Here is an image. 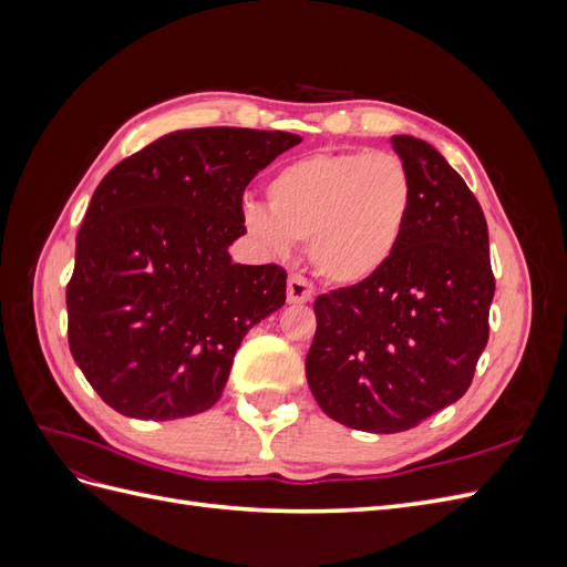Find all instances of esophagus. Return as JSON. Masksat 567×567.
<instances>
[{
  "mask_svg": "<svg viewBox=\"0 0 567 567\" xmlns=\"http://www.w3.org/2000/svg\"><path fill=\"white\" fill-rule=\"evenodd\" d=\"M315 298V286L300 274H290L288 277V302L290 305H305Z\"/></svg>",
  "mask_w": 567,
  "mask_h": 567,
  "instance_id": "34e87169",
  "label": "esophagus"
}]
</instances>
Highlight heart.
<instances>
[{
    "label": "heart",
    "instance_id": "obj_1",
    "mask_svg": "<svg viewBox=\"0 0 567 567\" xmlns=\"http://www.w3.org/2000/svg\"><path fill=\"white\" fill-rule=\"evenodd\" d=\"M411 200V175L394 153H312L269 179V208L246 203L241 219L271 255L310 241L321 277L352 286L375 277L398 252Z\"/></svg>",
    "mask_w": 567,
    "mask_h": 567
}]
</instances>
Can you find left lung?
I'll return each instance as SVG.
<instances>
[{"label":"left lung","instance_id":"obj_1","mask_svg":"<svg viewBox=\"0 0 567 567\" xmlns=\"http://www.w3.org/2000/svg\"><path fill=\"white\" fill-rule=\"evenodd\" d=\"M414 200L375 277L315 300L307 383L326 416L367 433L416 427L468 390L489 338L487 221L442 153L398 134Z\"/></svg>","mask_w":567,"mask_h":567}]
</instances>
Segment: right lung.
Instances as JSON below:
<instances>
[{
  "instance_id": "right-lung-1",
  "label": "right lung",
  "mask_w": 567,
  "mask_h": 567,
  "mask_svg": "<svg viewBox=\"0 0 567 567\" xmlns=\"http://www.w3.org/2000/svg\"><path fill=\"white\" fill-rule=\"evenodd\" d=\"M300 142L279 130H182L101 179L65 305L71 354L111 409L173 421L221 398L244 336L286 302L284 267L231 262L244 192Z\"/></svg>"
}]
</instances>
